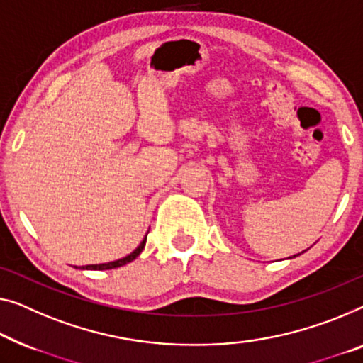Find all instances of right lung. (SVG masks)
I'll return each mask as SVG.
<instances>
[{
  "instance_id": "1",
  "label": "right lung",
  "mask_w": 363,
  "mask_h": 363,
  "mask_svg": "<svg viewBox=\"0 0 363 363\" xmlns=\"http://www.w3.org/2000/svg\"><path fill=\"white\" fill-rule=\"evenodd\" d=\"M145 242H147V236H145V240L140 242V246L135 250L132 254H128L127 257H122L118 259V261H113V262H107V264H94V266H83L81 269H89V270H107V269H116V267H121V266H125V264L132 262L133 259H137L140 256V252L143 251L145 247Z\"/></svg>"
}]
</instances>
